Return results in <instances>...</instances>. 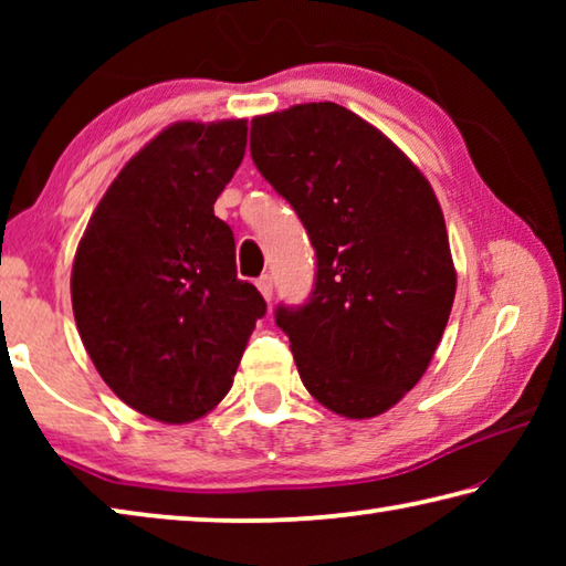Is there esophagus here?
<instances>
[{"instance_id":"1","label":"esophagus","mask_w":566,"mask_h":566,"mask_svg":"<svg viewBox=\"0 0 566 566\" xmlns=\"http://www.w3.org/2000/svg\"><path fill=\"white\" fill-rule=\"evenodd\" d=\"M256 290L262 292V296L266 302H272V294H274V284H272V276L270 274H262L260 280H256Z\"/></svg>"}]
</instances>
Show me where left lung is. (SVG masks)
I'll return each mask as SVG.
<instances>
[{"instance_id": "8db88e82", "label": "left lung", "mask_w": 566, "mask_h": 566, "mask_svg": "<svg viewBox=\"0 0 566 566\" xmlns=\"http://www.w3.org/2000/svg\"><path fill=\"white\" fill-rule=\"evenodd\" d=\"M252 159L317 249L310 302L276 306L310 395L377 417L424 375L457 272L427 177L377 127L334 102L252 119Z\"/></svg>"}]
</instances>
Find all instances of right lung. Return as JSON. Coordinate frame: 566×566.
Returning <instances> with one entry per match:
<instances>
[{
  "mask_svg": "<svg viewBox=\"0 0 566 566\" xmlns=\"http://www.w3.org/2000/svg\"><path fill=\"white\" fill-rule=\"evenodd\" d=\"M244 149L247 119L171 124L122 167L76 247L84 349L124 405L165 424L227 397L266 312L237 280L234 234L214 217Z\"/></svg>",
  "mask_w": 566,
  "mask_h": 566,
  "instance_id": "1",
  "label": "right lung"
}]
</instances>
